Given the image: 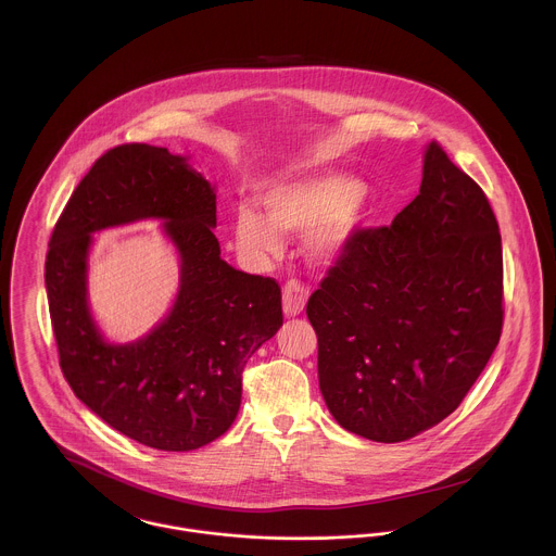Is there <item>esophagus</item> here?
Wrapping results in <instances>:
<instances>
[{"label": "esophagus", "instance_id": "34e87169", "mask_svg": "<svg viewBox=\"0 0 556 556\" xmlns=\"http://www.w3.org/2000/svg\"><path fill=\"white\" fill-rule=\"evenodd\" d=\"M308 295H311V291H308L306 285H302V282H298V280L287 282L285 289H282V308H285V315H287V317H298V315L304 311V306H306V302H308Z\"/></svg>", "mask_w": 556, "mask_h": 556}]
</instances>
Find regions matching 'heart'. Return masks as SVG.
<instances>
[{
  "instance_id": "obj_1",
  "label": "heart",
  "mask_w": 556,
  "mask_h": 556,
  "mask_svg": "<svg viewBox=\"0 0 556 556\" xmlns=\"http://www.w3.org/2000/svg\"><path fill=\"white\" fill-rule=\"evenodd\" d=\"M267 219L241 207L233 220L239 248L254 256L274 254L282 233H304L306 252L315 261L333 258L357 229L366 188L340 173H318L274 184L263 194Z\"/></svg>"
}]
</instances>
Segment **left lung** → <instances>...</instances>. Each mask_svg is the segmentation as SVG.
Instances as JSON below:
<instances>
[{"instance_id": "obj_1", "label": "left lung", "mask_w": 556, "mask_h": 556, "mask_svg": "<svg viewBox=\"0 0 556 556\" xmlns=\"http://www.w3.org/2000/svg\"><path fill=\"white\" fill-rule=\"evenodd\" d=\"M306 315L344 430L397 443L460 406L501 338L503 250L488 197L437 141L419 194L392 225L353 231Z\"/></svg>"}]
</instances>
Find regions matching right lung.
I'll list each match as a JSON object with an SVG mask.
<instances>
[{"label": "right lung", "instance_id": "1", "mask_svg": "<svg viewBox=\"0 0 556 556\" xmlns=\"http://www.w3.org/2000/svg\"><path fill=\"white\" fill-rule=\"evenodd\" d=\"M143 217L165 220L182 258L180 293L154 332L109 345L86 308L90 233ZM210 181L166 148L126 143L93 162L49 241L45 282L62 372L111 428L162 452L199 450L238 417L241 372L282 325L274 278L220 258Z\"/></svg>", "mask_w": 556, "mask_h": 556}]
</instances>
